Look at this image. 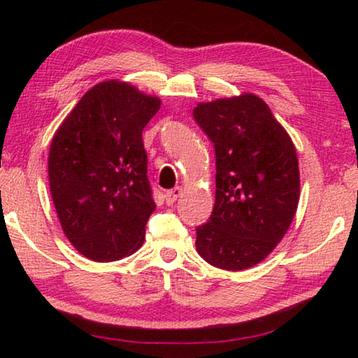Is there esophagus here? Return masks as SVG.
Wrapping results in <instances>:
<instances>
[{"mask_svg":"<svg viewBox=\"0 0 358 358\" xmlns=\"http://www.w3.org/2000/svg\"><path fill=\"white\" fill-rule=\"evenodd\" d=\"M181 194H183V191H181V187H173V189L167 191L166 192V201L169 205H173L175 202H177V199L181 197Z\"/></svg>","mask_w":358,"mask_h":358,"instance_id":"1","label":"esophagus"}]
</instances>
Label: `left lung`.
<instances>
[{"label": "left lung", "instance_id": "8db88e82", "mask_svg": "<svg viewBox=\"0 0 358 358\" xmlns=\"http://www.w3.org/2000/svg\"><path fill=\"white\" fill-rule=\"evenodd\" d=\"M192 113L216 156L215 207L196 229L197 252L217 268H250L275 250L295 216V147L254 94L199 104Z\"/></svg>", "mask_w": 358, "mask_h": 358}]
</instances>
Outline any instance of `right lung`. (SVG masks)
Listing matches in <instances>:
<instances>
[{"instance_id": "right-lung-1", "label": "right lung", "mask_w": 358, "mask_h": 358, "mask_svg": "<svg viewBox=\"0 0 358 358\" xmlns=\"http://www.w3.org/2000/svg\"><path fill=\"white\" fill-rule=\"evenodd\" d=\"M161 101L108 80L82 96L48 153V181L63 232L78 252L112 262L136 252L156 208L142 131Z\"/></svg>"}]
</instances>
